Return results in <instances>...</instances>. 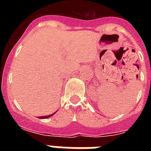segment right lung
<instances>
[{"label": "right lung", "mask_w": 151, "mask_h": 151, "mask_svg": "<svg viewBox=\"0 0 151 151\" xmlns=\"http://www.w3.org/2000/svg\"><path fill=\"white\" fill-rule=\"evenodd\" d=\"M55 114V113H54ZM54 114H50V115H48V116H43V117H38L39 118H48V117H52V115H54Z\"/></svg>", "instance_id": "1"}]
</instances>
